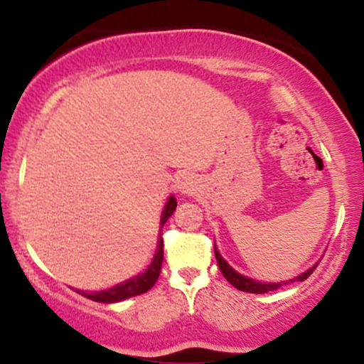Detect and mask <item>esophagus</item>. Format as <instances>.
<instances>
[{
	"mask_svg": "<svg viewBox=\"0 0 364 364\" xmlns=\"http://www.w3.org/2000/svg\"><path fill=\"white\" fill-rule=\"evenodd\" d=\"M178 191L183 195H193L196 190H198V179H196L193 174H183L181 178L178 179Z\"/></svg>",
	"mask_w": 364,
	"mask_h": 364,
	"instance_id": "obj_1",
	"label": "esophagus"
}]
</instances>
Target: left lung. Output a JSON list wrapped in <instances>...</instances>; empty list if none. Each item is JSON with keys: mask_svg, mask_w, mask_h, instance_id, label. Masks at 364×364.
Returning a JSON list of instances; mask_svg holds the SVG:
<instances>
[{"mask_svg": "<svg viewBox=\"0 0 364 364\" xmlns=\"http://www.w3.org/2000/svg\"><path fill=\"white\" fill-rule=\"evenodd\" d=\"M214 252H215V260H217V263H219V269H220V272H223V275L225 277V281H228L229 284H232V286H235L236 289L245 291V292H253V294H263V292L274 291V289H277V287L286 286V284H289V282H296V281L301 282V281H304V279L310 277L313 270H315L316 265H318V262H316L315 265L310 267V269L304 270L303 274L296 275V277L289 279V281L262 282V281H255V279H252V277H246V275L240 274V272H237V270L232 269V267L224 260L223 255L219 253V250H217V245H214Z\"/></svg>", "mask_w": 364, "mask_h": 364, "instance_id": "left-lung-1", "label": "left lung"}]
</instances>
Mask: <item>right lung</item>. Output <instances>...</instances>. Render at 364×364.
I'll return each mask as SVG.
<instances>
[{
  "label": "right lung",
  "mask_w": 364,
  "mask_h": 364,
  "mask_svg": "<svg viewBox=\"0 0 364 364\" xmlns=\"http://www.w3.org/2000/svg\"><path fill=\"white\" fill-rule=\"evenodd\" d=\"M176 198L174 195H171L166 202L164 208H162L161 214V223H159V236H157V246L156 252H154V257L150 263L147 265V269L144 272L133 275V277L127 279V281L116 284V286L107 287V289L102 291H82V289H75L77 292H80L82 296L92 299V301L97 303H118V301H124V299L133 298V296H139L147 292L154 284L157 282L159 274H161V267H162V260H164V241H162V225L166 224V220L173 215V212L176 210Z\"/></svg>",
  "instance_id": "1"
}]
</instances>
